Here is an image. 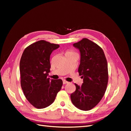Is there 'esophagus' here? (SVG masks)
<instances>
[{
	"mask_svg": "<svg viewBox=\"0 0 131 131\" xmlns=\"http://www.w3.org/2000/svg\"><path fill=\"white\" fill-rule=\"evenodd\" d=\"M68 82L66 81V80H63V84H68Z\"/></svg>",
	"mask_w": 131,
	"mask_h": 131,
	"instance_id": "1",
	"label": "esophagus"
}]
</instances>
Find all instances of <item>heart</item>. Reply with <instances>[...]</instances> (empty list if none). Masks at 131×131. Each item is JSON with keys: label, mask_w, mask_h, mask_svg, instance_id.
Listing matches in <instances>:
<instances>
[{"label": "heart", "mask_w": 131, "mask_h": 131, "mask_svg": "<svg viewBox=\"0 0 131 131\" xmlns=\"http://www.w3.org/2000/svg\"><path fill=\"white\" fill-rule=\"evenodd\" d=\"M74 53H75L74 52H73L72 51H67L66 54H74Z\"/></svg>", "instance_id": "obj_1"}]
</instances>
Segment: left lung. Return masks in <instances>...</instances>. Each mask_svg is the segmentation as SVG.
Segmentation results:
<instances>
[{"label":"left lung","instance_id":"1","mask_svg":"<svg viewBox=\"0 0 131 131\" xmlns=\"http://www.w3.org/2000/svg\"><path fill=\"white\" fill-rule=\"evenodd\" d=\"M80 52L79 75L83 79L81 86L70 95L73 104L81 110L93 108L101 101L108 81V64L104 53L96 43L84 38L73 45Z\"/></svg>","mask_w":131,"mask_h":131}]
</instances>
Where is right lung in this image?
Masks as SVG:
<instances>
[{
	"label": "right lung",
	"instance_id": "add662e5",
	"mask_svg": "<svg viewBox=\"0 0 131 131\" xmlns=\"http://www.w3.org/2000/svg\"><path fill=\"white\" fill-rule=\"evenodd\" d=\"M59 45L45 40L35 42L23 51L19 63L21 85L27 100L38 109L50 105L63 85L61 79L47 78L51 53Z\"/></svg>",
	"mask_w": 131,
	"mask_h": 131
}]
</instances>
